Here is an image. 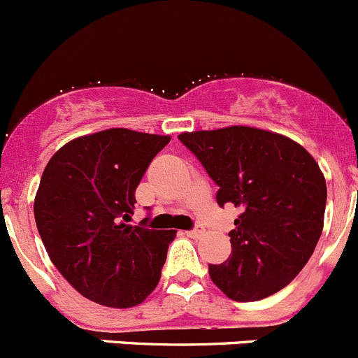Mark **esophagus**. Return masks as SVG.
I'll return each instance as SVG.
<instances>
[{
	"instance_id": "obj_1",
	"label": "esophagus",
	"mask_w": 358,
	"mask_h": 358,
	"mask_svg": "<svg viewBox=\"0 0 358 358\" xmlns=\"http://www.w3.org/2000/svg\"><path fill=\"white\" fill-rule=\"evenodd\" d=\"M187 235L189 236H192V238H201L202 235H204V227H202V224H195L194 228L192 229H189V231H187Z\"/></svg>"
}]
</instances>
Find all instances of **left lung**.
<instances>
[{
  "mask_svg": "<svg viewBox=\"0 0 358 358\" xmlns=\"http://www.w3.org/2000/svg\"><path fill=\"white\" fill-rule=\"evenodd\" d=\"M180 142L204 166L220 208L242 209L229 231L231 254L209 276L236 302L285 288L314 254L322 233L326 180L300 144L250 127L185 131Z\"/></svg>",
  "mask_w": 358,
  "mask_h": 358,
  "instance_id": "1",
  "label": "left lung"
}]
</instances>
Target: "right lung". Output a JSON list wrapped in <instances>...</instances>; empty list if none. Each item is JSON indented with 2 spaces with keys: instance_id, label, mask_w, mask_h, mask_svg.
I'll return each mask as SVG.
<instances>
[{
  "instance_id": "add662e5",
  "label": "right lung",
  "mask_w": 358,
  "mask_h": 358,
  "mask_svg": "<svg viewBox=\"0 0 358 358\" xmlns=\"http://www.w3.org/2000/svg\"><path fill=\"white\" fill-rule=\"evenodd\" d=\"M168 135L111 129L75 138L51 157L34 216L56 269L80 295L106 307L144 302L161 278L173 229L127 224L135 190Z\"/></svg>"
}]
</instances>
